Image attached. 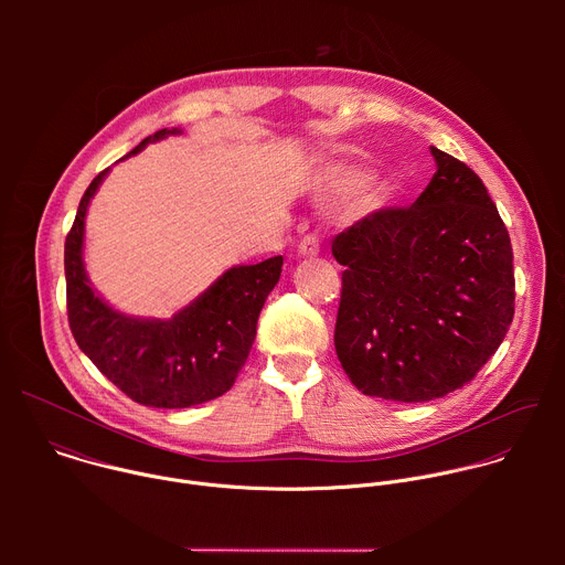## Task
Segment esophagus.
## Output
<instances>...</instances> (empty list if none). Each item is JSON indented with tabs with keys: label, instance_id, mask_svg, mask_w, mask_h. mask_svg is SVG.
I'll return each mask as SVG.
<instances>
[{
	"label": "esophagus",
	"instance_id": "obj_1",
	"mask_svg": "<svg viewBox=\"0 0 565 565\" xmlns=\"http://www.w3.org/2000/svg\"><path fill=\"white\" fill-rule=\"evenodd\" d=\"M299 255L301 257H317L319 255V236L315 232L306 234L301 241H299Z\"/></svg>",
	"mask_w": 565,
	"mask_h": 565
}]
</instances>
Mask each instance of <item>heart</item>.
I'll use <instances>...</instances> for the list:
<instances>
[{"instance_id":"b5f03b06","label":"heart","mask_w":565,"mask_h":565,"mask_svg":"<svg viewBox=\"0 0 565 565\" xmlns=\"http://www.w3.org/2000/svg\"><path fill=\"white\" fill-rule=\"evenodd\" d=\"M366 181H369V177L358 170H335L331 177V188L338 192H353V190L364 188Z\"/></svg>"}]
</instances>
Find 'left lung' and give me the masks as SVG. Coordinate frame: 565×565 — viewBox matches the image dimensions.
<instances>
[{"label":"left lung","instance_id":"obj_1","mask_svg":"<svg viewBox=\"0 0 565 565\" xmlns=\"http://www.w3.org/2000/svg\"><path fill=\"white\" fill-rule=\"evenodd\" d=\"M438 172L409 207H382L333 238L347 266L335 351L371 397L427 402L497 353L514 317L508 227L478 174L431 147Z\"/></svg>","mask_w":565,"mask_h":565}]
</instances>
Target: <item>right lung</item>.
I'll list each match as a JSON object with an SVG mask.
<instances>
[{
  "mask_svg": "<svg viewBox=\"0 0 565 565\" xmlns=\"http://www.w3.org/2000/svg\"><path fill=\"white\" fill-rule=\"evenodd\" d=\"M179 129L147 136L127 156L138 153ZM125 156V158H127ZM103 170L79 199L64 244L68 327L83 353L138 405L185 409L230 391L246 364L257 319L281 275V255L257 266L230 268L194 303L172 319H131L109 308L89 286L83 266L85 214L107 177Z\"/></svg>",
  "mask_w": 565,
  "mask_h": 565,
  "instance_id": "1",
  "label": "right lung"
}]
</instances>
